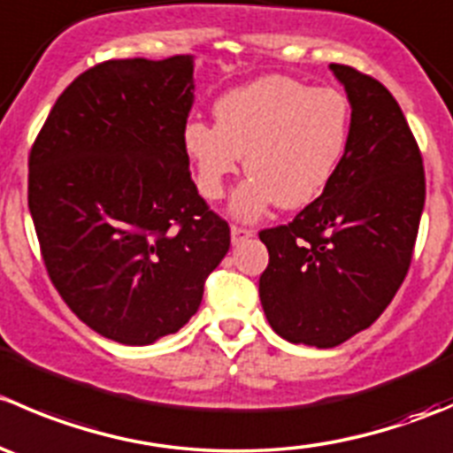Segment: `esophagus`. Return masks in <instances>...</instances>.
Returning a JSON list of instances; mask_svg holds the SVG:
<instances>
[{
	"label": "esophagus",
	"mask_w": 453,
	"mask_h": 453,
	"mask_svg": "<svg viewBox=\"0 0 453 453\" xmlns=\"http://www.w3.org/2000/svg\"><path fill=\"white\" fill-rule=\"evenodd\" d=\"M252 236H254V232H252V230H250V227L232 226V243H234V245L243 243V241L252 239Z\"/></svg>",
	"instance_id": "1"
}]
</instances>
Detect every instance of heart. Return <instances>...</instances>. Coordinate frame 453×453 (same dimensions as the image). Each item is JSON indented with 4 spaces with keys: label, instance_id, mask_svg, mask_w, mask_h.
Segmentation results:
<instances>
[{
    "label": "heart",
    "instance_id": "obj_1",
    "mask_svg": "<svg viewBox=\"0 0 453 453\" xmlns=\"http://www.w3.org/2000/svg\"><path fill=\"white\" fill-rule=\"evenodd\" d=\"M350 135V107L333 87L291 76H263L214 103V125L188 120L181 146L205 199H221L241 164L250 173L230 210L254 221L273 203L296 210L326 190Z\"/></svg>",
    "mask_w": 453,
    "mask_h": 453
}]
</instances>
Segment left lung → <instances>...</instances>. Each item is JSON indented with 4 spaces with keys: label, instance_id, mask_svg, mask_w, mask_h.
Instances as JSON below:
<instances>
[{
    "label": "left lung",
    "instance_id": "1",
    "mask_svg": "<svg viewBox=\"0 0 453 453\" xmlns=\"http://www.w3.org/2000/svg\"><path fill=\"white\" fill-rule=\"evenodd\" d=\"M331 70L353 109L344 157L294 221L258 232L269 252L258 282L269 324L318 349L386 311L408 276L425 205L421 150L395 96L355 67Z\"/></svg>",
    "mask_w": 453,
    "mask_h": 453
}]
</instances>
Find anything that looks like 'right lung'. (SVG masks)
I'll use <instances>...</instances> for the list:
<instances>
[{
	"mask_svg": "<svg viewBox=\"0 0 453 453\" xmlns=\"http://www.w3.org/2000/svg\"><path fill=\"white\" fill-rule=\"evenodd\" d=\"M193 67L188 54L98 63L58 96L30 149L28 208L50 280L120 344L180 331L230 250L181 146Z\"/></svg>",
	"mask_w": 453,
	"mask_h": 453,
	"instance_id": "obj_1",
	"label": "right lung"
}]
</instances>
